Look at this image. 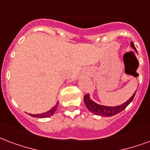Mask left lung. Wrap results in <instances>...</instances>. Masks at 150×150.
Segmentation results:
<instances>
[{
	"label": "left lung",
	"instance_id": "left-lung-1",
	"mask_svg": "<svg viewBox=\"0 0 150 150\" xmlns=\"http://www.w3.org/2000/svg\"><path fill=\"white\" fill-rule=\"evenodd\" d=\"M131 47L133 48L134 50L137 52V50H136L135 46H134V43L132 42H131ZM136 91H137V90H136ZM136 91L134 92V93L133 95L131 96V98L128 99L126 102H124L123 104L120 105L114 106V107L98 105V104H97V103H95L93 100H92L90 99L89 94H86V95L84 96V101H85L86 108H87L88 109H89V111H90L92 113L95 114L97 116L110 117V116H115L116 114L121 112L122 111L125 109L126 107L133 100L134 98V95H135L136 93Z\"/></svg>",
	"mask_w": 150,
	"mask_h": 150
}]
</instances>
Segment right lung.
Segmentation results:
<instances>
[{
  "mask_svg": "<svg viewBox=\"0 0 150 150\" xmlns=\"http://www.w3.org/2000/svg\"><path fill=\"white\" fill-rule=\"evenodd\" d=\"M57 106H58V102L57 103V105L52 108L50 110H49L46 112L41 113V114H30V116H32V117H37V118H46V117H50V116H52L54 112H56V109L57 108Z\"/></svg>",
  "mask_w": 150,
  "mask_h": 150,
  "instance_id": "add662e5",
  "label": "right lung"
}]
</instances>
